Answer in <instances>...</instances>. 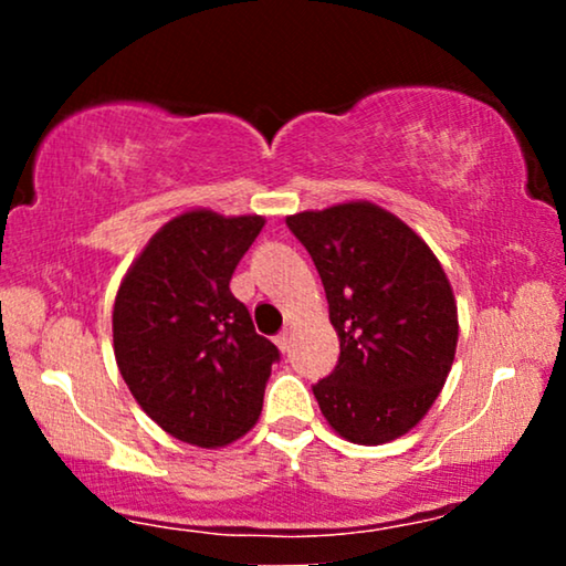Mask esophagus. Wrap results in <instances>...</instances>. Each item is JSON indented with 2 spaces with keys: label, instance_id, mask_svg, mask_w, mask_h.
<instances>
[{
  "label": "esophagus",
  "instance_id": "obj_1",
  "mask_svg": "<svg viewBox=\"0 0 566 566\" xmlns=\"http://www.w3.org/2000/svg\"><path fill=\"white\" fill-rule=\"evenodd\" d=\"M275 345L281 347V353H289V347H291V335H289V332H281V335L275 337Z\"/></svg>",
  "mask_w": 566,
  "mask_h": 566
}]
</instances>
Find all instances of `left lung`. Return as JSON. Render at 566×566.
<instances>
[{
    "label": "left lung",
    "mask_w": 566,
    "mask_h": 566,
    "mask_svg": "<svg viewBox=\"0 0 566 566\" xmlns=\"http://www.w3.org/2000/svg\"><path fill=\"white\" fill-rule=\"evenodd\" d=\"M285 223L319 270L339 337L335 370L312 386L322 415L353 443L405 436L438 399L459 343L438 258L374 203L304 211Z\"/></svg>",
    "instance_id": "obj_1"
}]
</instances>
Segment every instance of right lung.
<instances>
[{"label": "right lung", "mask_w": 566, "mask_h": 566, "mask_svg": "<svg viewBox=\"0 0 566 566\" xmlns=\"http://www.w3.org/2000/svg\"><path fill=\"white\" fill-rule=\"evenodd\" d=\"M262 227V216H177L151 237L115 296L123 381L144 412L185 443L216 448L244 436L281 360L229 291Z\"/></svg>", "instance_id": "add662e5"}]
</instances>
